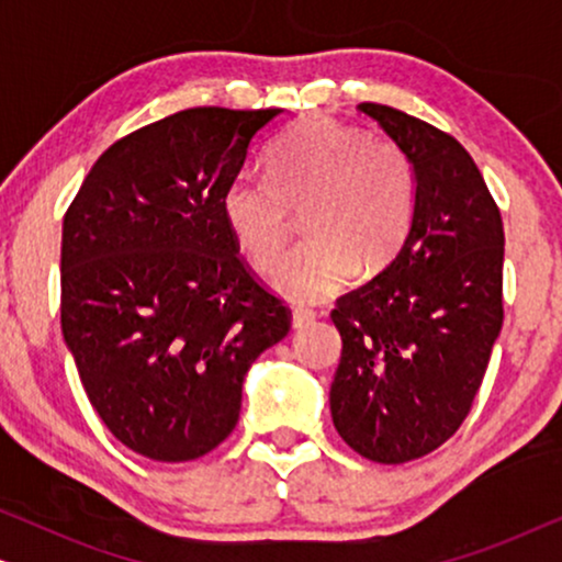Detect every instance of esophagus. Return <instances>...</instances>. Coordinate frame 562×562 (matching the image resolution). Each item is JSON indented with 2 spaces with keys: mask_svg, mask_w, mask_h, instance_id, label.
<instances>
[{
  "mask_svg": "<svg viewBox=\"0 0 562 562\" xmlns=\"http://www.w3.org/2000/svg\"><path fill=\"white\" fill-rule=\"evenodd\" d=\"M314 322V312L312 310H294L291 312V327L294 329H304Z\"/></svg>",
  "mask_w": 562,
  "mask_h": 562,
  "instance_id": "34e87169",
  "label": "esophagus"
}]
</instances>
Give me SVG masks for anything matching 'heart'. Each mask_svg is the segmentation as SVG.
Here are the masks:
<instances>
[{"label": "heart", "mask_w": 562, "mask_h": 562, "mask_svg": "<svg viewBox=\"0 0 562 562\" xmlns=\"http://www.w3.org/2000/svg\"><path fill=\"white\" fill-rule=\"evenodd\" d=\"M414 166L402 145L333 117H306L281 137L271 176L240 171L222 191V217L250 266L271 271L294 212L310 240L291 250L273 289L296 304L340 294L396 256L414 217Z\"/></svg>", "instance_id": "obj_1"}]
</instances>
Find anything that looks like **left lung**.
<instances>
[{
    "instance_id": "obj_1",
    "label": "left lung",
    "mask_w": 562,
    "mask_h": 562,
    "mask_svg": "<svg viewBox=\"0 0 562 562\" xmlns=\"http://www.w3.org/2000/svg\"><path fill=\"white\" fill-rule=\"evenodd\" d=\"M358 110L409 156L417 196L394 260L337 299L329 409L358 456L398 465L440 448L471 412L504 322V225L456 137L386 104Z\"/></svg>"
}]
</instances>
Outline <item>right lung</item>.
Listing matches in <instances>:
<instances>
[{
  "instance_id": "right-lung-1",
  "label": "right lung",
  "mask_w": 562,
  "mask_h": 562,
  "mask_svg": "<svg viewBox=\"0 0 562 562\" xmlns=\"http://www.w3.org/2000/svg\"><path fill=\"white\" fill-rule=\"evenodd\" d=\"M283 110L194 106L110 145L64 217L60 329L91 406L137 456L202 458L243 381L289 335L240 260L222 191Z\"/></svg>"
}]
</instances>
